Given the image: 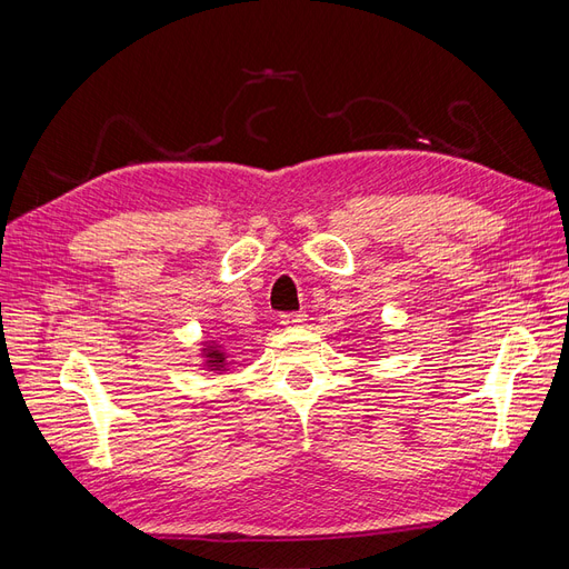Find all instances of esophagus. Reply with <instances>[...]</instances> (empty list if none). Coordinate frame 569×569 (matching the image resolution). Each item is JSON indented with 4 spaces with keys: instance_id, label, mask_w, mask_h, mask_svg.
Segmentation results:
<instances>
[{
    "instance_id": "34e87169",
    "label": "esophagus",
    "mask_w": 569,
    "mask_h": 569,
    "mask_svg": "<svg viewBox=\"0 0 569 569\" xmlns=\"http://www.w3.org/2000/svg\"><path fill=\"white\" fill-rule=\"evenodd\" d=\"M280 320L284 327H301L306 322V313H282Z\"/></svg>"
}]
</instances>
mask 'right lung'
<instances>
[{
  "instance_id": "obj_1",
  "label": "right lung",
  "mask_w": 569,
  "mask_h": 569,
  "mask_svg": "<svg viewBox=\"0 0 569 569\" xmlns=\"http://www.w3.org/2000/svg\"><path fill=\"white\" fill-rule=\"evenodd\" d=\"M209 356L213 358V360H211V363H213L216 368H220V363H222V353H218V351H211Z\"/></svg>"
}]
</instances>
